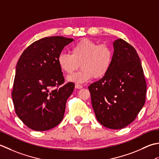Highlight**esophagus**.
<instances>
[{"label": "esophagus", "mask_w": 159, "mask_h": 159, "mask_svg": "<svg viewBox=\"0 0 159 159\" xmlns=\"http://www.w3.org/2000/svg\"><path fill=\"white\" fill-rule=\"evenodd\" d=\"M82 88V86L80 85V84H75V89H80Z\"/></svg>", "instance_id": "obj_1"}]
</instances>
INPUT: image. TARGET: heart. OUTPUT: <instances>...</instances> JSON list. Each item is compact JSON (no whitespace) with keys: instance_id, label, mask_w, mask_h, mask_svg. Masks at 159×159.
<instances>
[{"instance_id":"1","label":"heart","mask_w":159,"mask_h":159,"mask_svg":"<svg viewBox=\"0 0 159 159\" xmlns=\"http://www.w3.org/2000/svg\"><path fill=\"white\" fill-rule=\"evenodd\" d=\"M114 51L107 44H100L84 38L71 48V54L61 53L57 57V63L64 73L70 74L76 70L81 64L78 72L67 77L69 82L86 83L95 77L101 79L111 69Z\"/></svg>"}]
</instances>
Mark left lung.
<instances>
[{
	"label": "left lung",
	"mask_w": 159,
	"mask_h": 159,
	"mask_svg": "<svg viewBox=\"0 0 159 159\" xmlns=\"http://www.w3.org/2000/svg\"><path fill=\"white\" fill-rule=\"evenodd\" d=\"M114 57L108 74L89 86L98 121L121 129L137 117L146 95V82L137 51L123 39L113 43Z\"/></svg>",
	"instance_id": "1"
}]
</instances>
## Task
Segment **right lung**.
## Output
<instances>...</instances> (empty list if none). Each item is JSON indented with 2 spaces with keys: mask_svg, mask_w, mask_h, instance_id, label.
<instances>
[{
  "mask_svg": "<svg viewBox=\"0 0 159 159\" xmlns=\"http://www.w3.org/2000/svg\"><path fill=\"white\" fill-rule=\"evenodd\" d=\"M72 38L51 36L30 45L16 68L12 99L16 115L28 128L48 130L61 121L75 84H64L57 57Z\"/></svg>",
  "mask_w": 159,
  "mask_h": 159,
  "instance_id": "obj_1",
  "label": "right lung"
}]
</instances>
